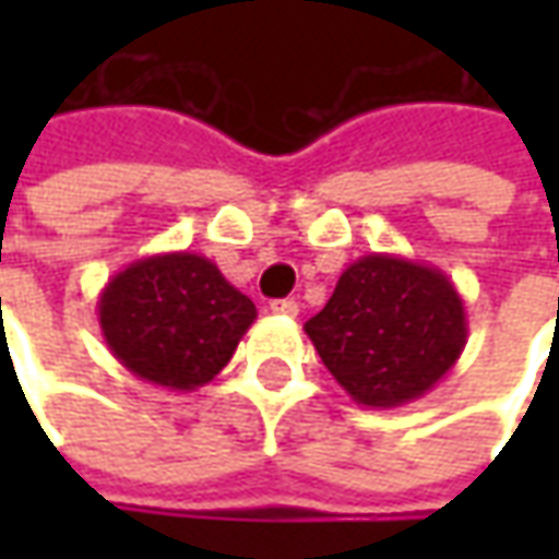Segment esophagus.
Returning a JSON list of instances; mask_svg holds the SVG:
<instances>
[{"label":"esophagus","mask_w":559,"mask_h":559,"mask_svg":"<svg viewBox=\"0 0 559 559\" xmlns=\"http://www.w3.org/2000/svg\"><path fill=\"white\" fill-rule=\"evenodd\" d=\"M270 311L280 313V317H295L298 313V301L295 298H276V301H270Z\"/></svg>","instance_id":"esophagus-1"}]
</instances>
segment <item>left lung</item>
Masks as SVG:
<instances>
[{
    "label": "left lung",
    "mask_w": 559,
    "mask_h": 559,
    "mask_svg": "<svg viewBox=\"0 0 559 559\" xmlns=\"http://www.w3.org/2000/svg\"><path fill=\"white\" fill-rule=\"evenodd\" d=\"M335 382L364 407H401L432 392L466 345L461 292L439 267L364 254L305 323Z\"/></svg>",
    "instance_id": "left-lung-1"
}]
</instances>
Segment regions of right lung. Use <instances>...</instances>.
Listing matches in <instances>:
<instances>
[{
    "label": "right lung",
    "mask_w": 559,
    "mask_h": 559,
    "mask_svg": "<svg viewBox=\"0 0 559 559\" xmlns=\"http://www.w3.org/2000/svg\"><path fill=\"white\" fill-rule=\"evenodd\" d=\"M254 317V301L192 251L133 261L98 295L108 352L133 376L170 392H192L221 373Z\"/></svg>",
    "instance_id": "add662e5"
}]
</instances>
